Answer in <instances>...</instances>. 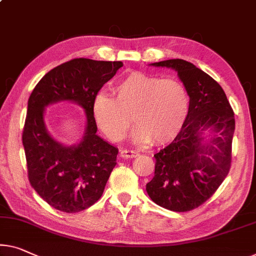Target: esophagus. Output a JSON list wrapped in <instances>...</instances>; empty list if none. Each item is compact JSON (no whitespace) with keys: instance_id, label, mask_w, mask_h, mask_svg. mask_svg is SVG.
Returning <instances> with one entry per match:
<instances>
[{"instance_id":"34e87169","label":"esophagus","mask_w":256,"mask_h":256,"mask_svg":"<svg viewBox=\"0 0 256 256\" xmlns=\"http://www.w3.org/2000/svg\"><path fill=\"white\" fill-rule=\"evenodd\" d=\"M120 158H136V156H139V152L131 150H120Z\"/></svg>"}]
</instances>
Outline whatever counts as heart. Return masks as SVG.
Returning a JSON list of instances; mask_svg holds the SVG:
<instances>
[{
    "mask_svg": "<svg viewBox=\"0 0 256 256\" xmlns=\"http://www.w3.org/2000/svg\"><path fill=\"white\" fill-rule=\"evenodd\" d=\"M115 98L98 92L92 114L98 128L112 141H120L131 126L138 142L163 144L174 140L184 126L190 109L186 86L176 78H160L142 71L124 74L112 87Z\"/></svg>",
    "mask_w": 256,
    "mask_h": 256,
    "instance_id": "obj_1",
    "label": "heart"
}]
</instances>
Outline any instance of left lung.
Returning <instances> with one entry per match:
<instances>
[{
	"label": "left lung",
	"mask_w": 256,
	"mask_h": 256,
	"mask_svg": "<svg viewBox=\"0 0 256 256\" xmlns=\"http://www.w3.org/2000/svg\"><path fill=\"white\" fill-rule=\"evenodd\" d=\"M172 68L188 88L190 109L184 126L154 158L155 174L146 185L156 204L172 212H190L204 204L224 179L232 162L234 112L220 84L184 60L152 63ZM214 136L203 142L202 133Z\"/></svg>",
	"instance_id": "8db88e82"
}]
</instances>
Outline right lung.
Wrapping results in <instances>:
<instances>
[{"label":"right lung","instance_id":"right-lung-1","mask_svg":"<svg viewBox=\"0 0 256 256\" xmlns=\"http://www.w3.org/2000/svg\"><path fill=\"white\" fill-rule=\"evenodd\" d=\"M122 66V62L74 58L46 74L30 95L22 136L28 177L36 192L57 210L82 212L104 194L118 150L96 136L92 104ZM62 100L77 102L86 112V132L77 146L60 145L44 126V106Z\"/></svg>","mask_w":256,"mask_h":256}]
</instances>
